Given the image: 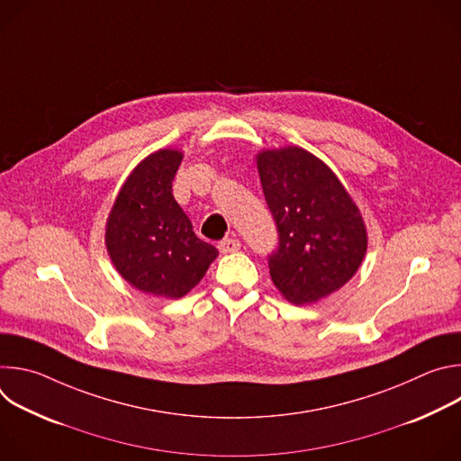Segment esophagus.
Listing matches in <instances>:
<instances>
[{
    "mask_svg": "<svg viewBox=\"0 0 461 461\" xmlns=\"http://www.w3.org/2000/svg\"><path fill=\"white\" fill-rule=\"evenodd\" d=\"M239 248H240V240H237V239H233V237H228V239H224V240L219 242L221 253H233V251H237Z\"/></svg>",
    "mask_w": 461,
    "mask_h": 461,
    "instance_id": "1",
    "label": "esophagus"
}]
</instances>
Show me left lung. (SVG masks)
I'll return each instance as SVG.
<instances>
[{
    "mask_svg": "<svg viewBox=\"0 0 461 461\" xmlns=\"http://www.w3.org/2000/svg\"><path fill=\"white\" fill-rule=\"evenodd\" d=\"M279 244L268 255L277 290L295 304L315 303L347 285L366 253L361 213L332 169L301 148L257 157Z\"/></svg>",
    "mask_w": 461,
    "mask_h": 461,
    "instance_id": "8db88e82",
    "label": "left lung"
}]
</instances>
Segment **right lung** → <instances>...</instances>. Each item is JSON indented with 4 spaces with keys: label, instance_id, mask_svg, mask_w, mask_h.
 Returning <instances> with one entry per match:
<instances>
[{
    "label": "right lung",
    "instance_id": "obj_1",
    "mask_svg": "<svg viewBox=\"0 0 461 461\" xmlns=\"http://www.w3.org/2000/svg\"><path fill=\"white\" fill-rule=\"evenodd\" d=\"M182 153L160 149L129 175L111 210L105 244L120 276L144 294L178 299L208 272L217 248L194 235L173 196Z\"/></svg>",
    "mask_w": 461,
    "mask_h": 461
}]
</instances>
